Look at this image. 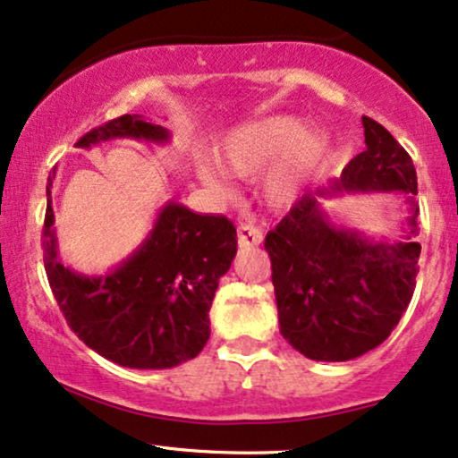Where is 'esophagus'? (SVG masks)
<instances>
[{
	"instance_id": "34e87169",
	"label": "esophagus",
	"mask_w": 458,
	"mask_h": 458,
	"mask_svg": "<svg viewBox=\"0 0 458 458\" xmlns=\"http://www.w3.org/2000/svg\"><path fill=\"white\" fill-rule=\"evenodd\" d=\"M261 239V230L255 228L253 224H241L239 225V245L241 247H258Z\"/></svg>"
}]
</instances>
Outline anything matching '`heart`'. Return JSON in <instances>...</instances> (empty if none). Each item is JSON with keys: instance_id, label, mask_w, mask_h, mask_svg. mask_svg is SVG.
I'll return each mask as SVG.
<instances>
[{"instance_id": "1", "label": "heart", "mask_w": 458, "mask_h": 458, "mask_svg": "<svg viewBox=\"0 0 458 458\" xmlns=\"http://www.w3.org/2000/svg\"><path fill=\"white\" fill-rule=\"evenodd\" d=\"M328 152V138L322 131H306L303 121L276 114L236 127L219 144L217 163L224 172L236 178H253L266 167L267 199L286 203L297 188L312 174ZM199 178L211 188H222L217 167L205 161L199 165Z\"/></svg>"}]
</instances>
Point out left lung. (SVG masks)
Returning a JSON list of instances; mask_svg holds the SVG:
<instances>
[{
	"label": "left lung",
	"mask_w": 458,
	"mask_h": 458,
	"mask_svg": "<svg viewBox=\"0 0 458 458\" xmlns=\"http://www.w3.org/2000/svg\"><path fill=\"white\" fill-rule=\"evenodd\" d=\"M364 148L328 188L306 192L266 236L280 335L310 360L345 362L381 345L412 300L419 272L417 172L381 123L362 117ZM405 194L411 217L405 239L369 242L335 229L318 203L333 191Z\"/></svg>",
	"instance_id": "obj_1"
}]
</instances>
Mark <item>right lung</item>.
Masks as SVG:
<instances>
[{"instance_id": "add662e5", "label": "right lung", "mask_w": 458, "mask_h": 458, "mask_svg": "<svg viewBox=\"0 0 458 458\" xmlns=\"http://www.w3.org/2000/svg\"><path fill=\"white\" fill-rule=\"evenodd\" d=\"M113 138L167 142L165 127L123 114L79 140L89 148ZM47 178L44 266L71 331L106 360L127 369H172L192 360L209 339V310L219 278L236 255V228L224 216H200L167 203L148 239L105 276H83L58 258L52 182Z\"/></svg>"}]
</instances>
